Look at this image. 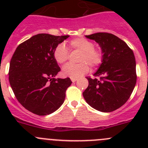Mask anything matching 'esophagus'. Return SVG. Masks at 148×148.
I'll use <instances>...</instances> for the list:
<instances>
[{
	"instance_id": "esophagus-1",
	"label": "esophagus",
	"mask_w": 148,
	"mask_h": 148,
	"mask_svg": "<svg viewBox=\"0 0 148 148\" xmlns=\"http://www.w3.org/2000/svg\"><path fill=\"white\" fill-rule=\"evenodd\" d=\"M71 80L72 82H75L77 80V78H71Z\"/></svg>"
}]
</instances>
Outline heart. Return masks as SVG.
I'll list each match as a JSON object with an SVG mask.
<instances>
[{"instance_id": "b5f03b06", "label": "heart", "mask_w": 148, "mask_h": 148, "mask_svg": "<svg viewBox=\"0 0 148 148\" xmlns=\"http://www.w3.org/2000/svg\"><path fill=\"white\" fill-rule=\"evenodd\" d=\"M69 45L72 49L82 52L78 64H67L62 69V74L70 78H79L89 71V66H98L102 62L103 55L100 49L94 48V44L84 38H77L71 40ZM68 50L64 44H59L53 51V57L59 64H64L68 59Z\"/></svg>"}]
</instances>
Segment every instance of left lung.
Listing matches in <instances>:
<instances>
[{
  "label": "left lung",
  "instance_id": "1",
  "mask_svg": "<svg viewBox=\"0 0 148 148\" xmlns=\"http://www.w3.org/2000/svg\"><path fill=\"white\" fill-rule=\"evenodd\" d=\"M85 37L99 44L103 59L94 74L99 79L87 78L89 86L83 97L98 111H114L128 100L136 84L135 55L125 41L112 34L97 33Z\"/></svg>",
  "mask_w": 148,
  "mask_h": 148
}]
</instances>
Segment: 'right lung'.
<instances>
[{
    "instance_id": "right-lung-1",
    "label": "right lung",
    "mask_w": 148,
    "mask_h": 148,
    "mask_svg": "<svg viewBox=\"0 0 148 148\" xmlns=\"http://www.w3.org/2000/svg\"><path fill=\"white\" fill-rule=\"evenodd\" d=\"M69 36L39 34L16 48L10 62L9 82L16 99L37 115L54 112L64 102L69 78H55L61 71L53 57L58 44Z\"/></svg>"
}]
</instances>
